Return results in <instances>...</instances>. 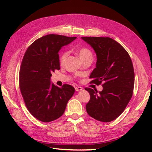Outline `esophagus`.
Here are the masks:
<instances>
[{
	"instance_id": "1",
	"label": "esophagus",
	"mask_w": 152,
	"mask_h": 152,
	"mask_svg": "<svg viewBox=\"0 0 152 152\" xmlns=\"http://www.w3.org/2000/svg\"><path fill=\"white\" fill-rule=\"evenodd\" d=\"M75 90L76 91H81V90H82V88H81V87L80 86H78V87H76L75 88Z\"/></svg>"
}]
</instances>
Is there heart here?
Returning <instances> with one entry per match:
<instances>
[{"instance_id":"heart-1","label":"heart","mask_w":152,"mask_h":152,"mask_svg":"<svg viewBox=\"0 0 152 152\" xmlns=\"http://www.w3.org/2000/svg\"><path fill=\"white\" fill-rule=\"evenodd\" d=\"M77 53L79 56L80 59L82 61L86 59H93V53L92 51L90 50L89 48L86 47H82L80 48L77 51ZM68 56V52L67 51H64L59 55V62L60 64L63 65L64 64V61H65L66 57Z\"/></svg>"}]
</instances>
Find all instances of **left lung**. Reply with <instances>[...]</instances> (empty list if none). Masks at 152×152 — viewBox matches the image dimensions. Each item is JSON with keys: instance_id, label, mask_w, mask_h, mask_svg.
<instances>
[{"instance_id": "8db88e82", "label": "left lung", "mask_w": 152, "mask_h": 152, "mask_svg": "<svg viewBox=\"0 0 152 152\" xmlns=\"http://www.w3.org/2000/svg\"><path fill=\"white\" fill-rule=\"evenodd\" d=\"M95 50L97 60L90 83L102 84V91L86 88L90 94L88 114L102 122L114 120L124 111L133 96L134 72L128 52L109 37H82Z\"/></svg>"}]
</instances>
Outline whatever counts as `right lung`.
Instances as JSON below:
<instances>
[{"mask_svg": "<svg viewBox=\"0 0 152 152\" xmlns=\"http://www.w3.org/2000/svg\"><path fill=\"white\" fill-rule=\"evenodd\" d=\"M76 37L48 34L32 43L23 58L19 70V88L28 110L42 122L56 120L63 114L75 89L50 82L51 73L60 69L58 52Z\"/></svg>", "mask_w": 152, "mask_h": 152, "instance_id": "obj_1", "label": "right lung"}]
</instances>
